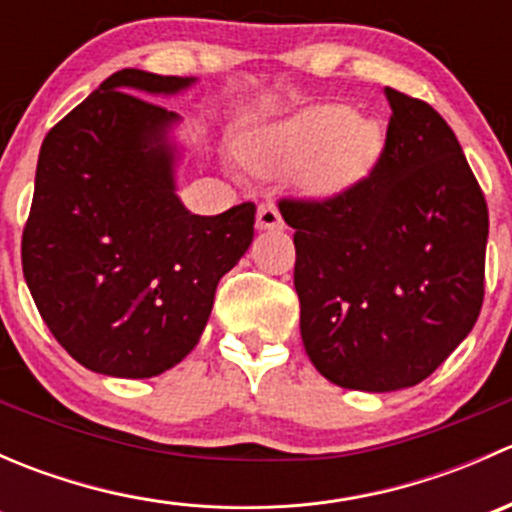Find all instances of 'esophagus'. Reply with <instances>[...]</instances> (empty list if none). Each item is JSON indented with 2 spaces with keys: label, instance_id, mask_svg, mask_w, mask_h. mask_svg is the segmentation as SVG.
I'll return each instance as SVG.
<instances>
[{
  "label": "esophagus",
  "instance_id": "1",
  "mask_svg": "<svg viewBox=\"0 0 512 512\" xmlns=\"http://www.w3.org/2000/svg\"><path fill=\"white\" fill-rule=\"evenodd\" d=\"M282 227V215L277 210V205L262 203L257 208V230H280Z\"/></svg>",
  "mask_w": 512,
  "mask_h": 512
}]
</instances>
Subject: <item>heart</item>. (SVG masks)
Returning <instances> with one entry per match:
<instances>
[{
  "instance_id": "heart-1",
  "label": "heart",
  "mask_w": 512,
  "mask_h": 512,
  "mask_svg": "<svg viewBox=\"0 0 512 512\" xmlns=\"http://www.w3.org/2000/svg\"><path fill=\"white\" fill-rule=\"evenodd\" d=\"M381 148L384 136L374 121L359 118L349 106L324 103L257 131L242 153L260 173L299 168V190L307 198L329 200L359 185Z\"/></svg>"
}]
</instances>
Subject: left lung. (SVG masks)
Wrapping results in <instances>:
<instances>
[{"label": "left lung", "instance_id": "1", "mask_svg": "<svg viewBox=\"0 0 512 512\" xmlns=\"http://www.w3.org/2000/svg\"><path fill=\"white\" fill-rule=\"evenodd\" d=\"M384 151L369 178L322 200H280L294 227L299 332L342 389L399 391L431 376L483 304L488 205L456 133L386 86Z\"/></svg>", "mask_w": 512, "mask_h": 512}]
</instances>
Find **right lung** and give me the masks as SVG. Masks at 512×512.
I'll list each match as a JSON object with an SVG mask.
<instances>
[{
    "instance_id": "right-lung-1",
    "label": "right lung",
    "mask_w": 512,
    "mask_h": 512,
    "mask_svg": "<svg viewBox=\"0 0 512 512\" xmlns=\"http://www.w3.org/2000/svg\"><path fill=\"white\" fill-rule=\"evenodd\" d=\"M193 76L123 69L61 118L39 151L24 280L81 366L151 379L195 349L220 277L255 235V205L193 215L175 193V96Z\"/></svg>"
}]
</instances>
